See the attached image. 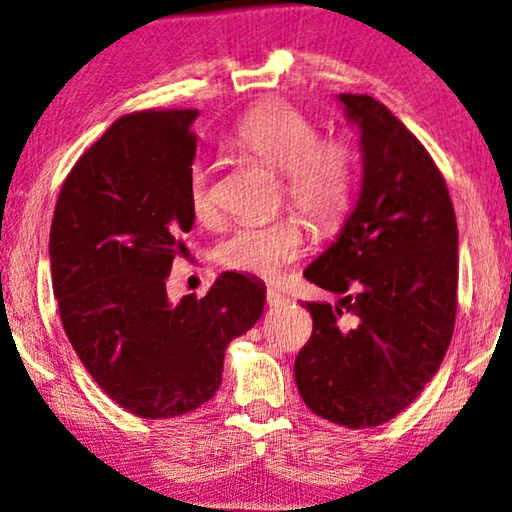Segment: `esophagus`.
<instances>
[{"instance_id":"34e87169","label":"esophagus","mask_w":512,"mask_h":512,"mask_svg":"<svg viewBox=\"0 0 512 512\" xmlns=\"http://www.w3.org/2000/svg\"><path fill=\"white\" fill-rule=\"evenodd\" d=\"M288 302H290V299L285 297V295H281V292L274 290V288H271V290L267 292V304H269V306H285Z\"/></svg>"}]
</instances>
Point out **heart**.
<instances>
[{"label": "heart", "mask_w": 512, "mask_h": 512, "mask_svg": "<svg viewBox=\"0 0 512 512\" xmlns=\"http://www.w3.org/2000/svg\"><path fill=\"white\" fill-rule=\"evenodd\" d=\"M231 145L281 173V187L313 227L335 229L349 213L358 177V154L346 138H318L309 114L283 100L250 109L231 133ZM187 199L199 220L215 215L210 170L192 163L187 170ZM304 252V231L292 217L241 224L220 245V260L229 269L271 278Z\"/></svg>", "instance_id": "obj_1"}]
</instances>
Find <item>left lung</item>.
Wrapping results in <instances>:
<instances>
[{"mask_svg":"<svg viewBox=\"0 0 512 512\" xmlns=\"http://www.w3.org/2000/svg\"><path fill=\"white\" fill-rule=\"evenodd\" d=\"M360 131L363 182L337 241L304 276L344 295L306 302L313 332L295 360L306 407L346 428L381 426L435 377L452 342L459 231L445 177L391 109L339 93Z\"/></svg>","mask_w":512,"mask_h":512,"instance_id":"left-lung-1","label":"left lung"}]
</instances>
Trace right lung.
Segmentation results:
<instances>
[{
    "label": "right lung",
    "mask_w": 512,
    "mask_h": 512,
    "mask_svg": "<svg viewBox=\"0 0 512 512\" xmlns=\"http://www.w3.org/2000/svg\"><path fill=\"white\" fill-rule=\"evenodd\" d=\"M199 109L126 114L81 154L51 222L60 320L88 374L142 419L208 403L231 339L262 318L267 288L224 271L206 297L173 304L166 278L194 227L187 170Z\"/></svg>",
    "instance_id": "add662e5"
}]
</instances>
